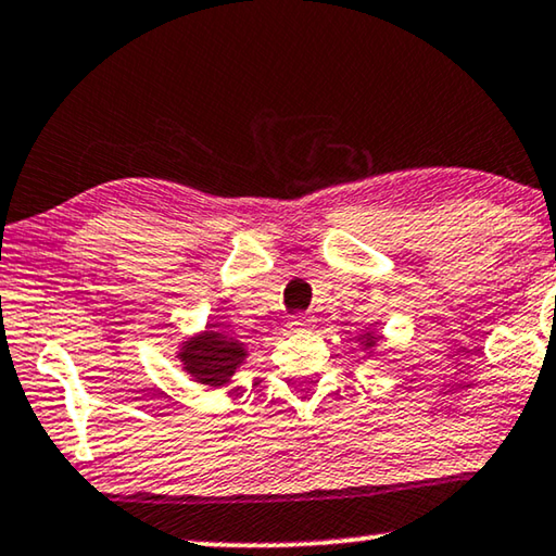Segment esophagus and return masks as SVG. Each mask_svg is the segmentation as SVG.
I'll list each match as a JSON object with an SVG mask.
<instances>
[{
    "instance_id": "esophagus-1",
    "label": "esophagus",
    "mask_w": 556,
    "mask_h": 556,
    "mask_svg": "<svg viewBox=\"0 0 556 556\" xmlns=\"http://www.w3.org/2000/svg\"><path fill=\"white\" fill-rule=\"evenodd\" d=\"M287 327L292 331H302V329H309L312 327V317H306V314H296V317H292L287 321Z\"/></svg>"
}]
</instances>
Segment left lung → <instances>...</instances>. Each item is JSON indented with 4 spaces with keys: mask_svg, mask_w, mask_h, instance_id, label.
<instances>
[{
    "mask_svg": "<svg viewBox=\"0 0 556 556\" xmlns=\"http://www.w3.org/2000/svg\"><path fill=\"white\" fill-rule=\"evenodd\" d=\"M359 339H362V346L364 350H371V346H377V342L379 339H382V334H375V331H364V334H359Z\"/></svg>",
    "mask_w": 556,
    "mask_h": 556,
    "instance_id": "left-lung-1",
    "label": "left lung"
}]
</instances>
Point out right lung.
<instances>
[{"label": "right lung", "mask_w": 556, "mask_h": 556, "mask_svg": "<svg viewBox=\"0 0 556 556\" xmlns=\"http://www.w3.org/2000/svg\"><path fill=\"white\" fill-rule=\"evenodd\" d=\"M247 357H250V352H247L244 342H239L237 337H229L227 331L214 329V325H206L204 331L187 337L177 352L181 369L197 384L210 389L225 387Z\"/></svg>", "instance_id": "right-lung-1"}]
</instances>
